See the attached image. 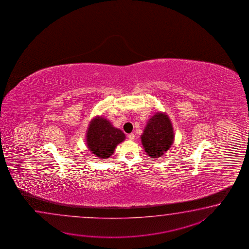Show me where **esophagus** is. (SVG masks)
Segmentation results:
<instances>
[{
  "mask_svg": "<svg viewBox=\"0 0 249 249\" xmlns=\"http://www.w3.org/2000/svg\"><path fill=\"white\" fill-rule=\"evenodd\" d=\"M134 137H135L134 133H129V134H128V139H129V140H131V141H132V140L134 139Z\"/></svg>",
  "mask_w": 249,
  "mask_h": 249,
  "instance_id": "1",
  "label": "esophagus"
}]
</instances>
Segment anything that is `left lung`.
<instances>
[{"label": "left lung", "mask_w": 249, "mask_h": 249, "mask_svg": "<svg viewBox=\"0 0 249 249\" xmlns=\"http://www.w3.org/2000/svg\"><path fill=\"white\" fill-rule=\"evenodd\" d=\"M146 153L152 159H159L168 150L174 142V131L169 117L163 113L154 115L142 135Z\"/></svg>", "instance_id": "1"}]
</instances>
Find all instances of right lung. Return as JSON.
Returning a JSON list of instances; mask_svg holds the SVG:
<instances>
[{
  "label": "right lung",
  "mask_w": 249,
  "mask_h": 249,
  "mask_svg": "<svg viewBox=\"0 0 249 249\" xmlns=\"http://www.w3.org/2000/svg\"><path fill=\"white\" fill-rule=\"evenodd\" d=\"M87 145L90 151L101 159L111 156L117 144L124 140V133L103 117H96L88 128Z\"/></svg>",
  "instance_id": "right-lung-1"
}]
</instances>
